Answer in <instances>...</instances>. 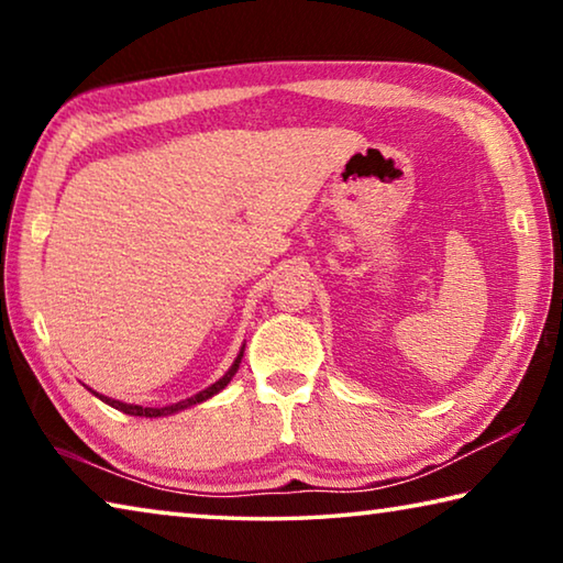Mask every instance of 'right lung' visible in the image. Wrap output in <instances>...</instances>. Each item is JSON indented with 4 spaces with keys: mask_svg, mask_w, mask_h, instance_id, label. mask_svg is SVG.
<instances>
[{
    "mask_svg": "<svg viewBox=\"0 0 563 563\" xmlns=\"http://www.w3.org/2000/svg\"><path fill=\"white\" fill-rule=\"evenodd\" d=\"M241 357H243V352H241V355L235 357L233 367L228 369V373H225L221 379H218V383H213L211 387H206L203 393H198V395H194V397L184 399V402H176V405H168V407H141V405H123V402H117V399L101 397L99 393H93V395L101 397L103 402H107V405L117 407L119 412H126V415H133V417H164V415H174V412H178V409H186V407H190V405H198V402H203V399L213 397L216 393H221V389H223L228 383H231V377L238 373V367H241Z\"/></svg>",
    "mask_w": 563,
    "mask_h": 563,
    "instance_id": "right-lung-1",
    "label": "right lung"
}]
</instances>
